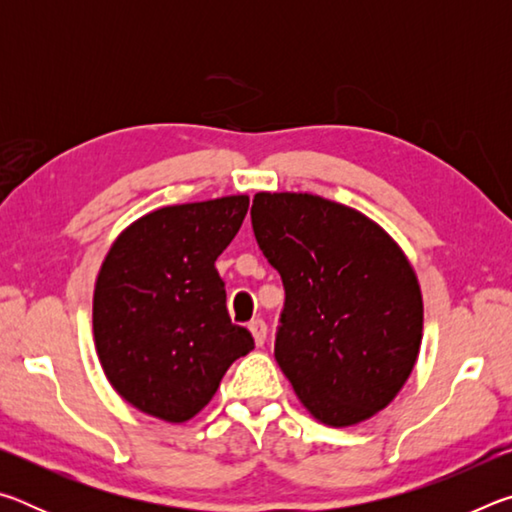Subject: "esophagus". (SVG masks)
<instances>
[{
	"mask_svg": "<svg viewBox=\"0 0 512 512\" xmlns=\"http://www.w3.org/2000/svg\"><path fill=\"white\" fill-rule=\"evenodd\" d=\"M248 329H250V334H253L255 343H257V345H264V341H266V323H264V320H262V318L250 320Z\"/></svg>",
	"mask_w": 512,
	"mask_h": 512,
	"instance_id": "esophagus-1",
	"label": "esophagus"
}]
</instances>
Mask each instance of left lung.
<instances>
[{"label": "left lung", "mask_w": 512, "mask_h": 512, "mask_svg": "<svg viewBox=\"0 0 512 512\" xmlns=\"http://www.w3.org/2000/svg\"><path fill=\"white\" fill-rule=\"evenodd\" d=\"M253 232L284 284L275 359L316 420L350 427L402 391L422 341V293L366 214L314 194L259 192Z\"/></svg>", "instance_id": "left-lung-1"}]
</instances>
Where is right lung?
Here are the masks:
<instances>
[{"instance_id": "1", "label": "right lung", "mask_w": 512, "mask_h": 512, "mask_svg": "<svg viewBox=\"0 0 512 512\" xmlns=\"http://www.w3.org/2000/svg\"><path fill=\"white\" fill-rule=\"evenodd\" d=\"M248 196L160 207L121 232L94 287V345L112 388L142 413L185 422L212 400L232 361L255 348L230 320L219 257Z\"/></svg>"}]
</instances>
